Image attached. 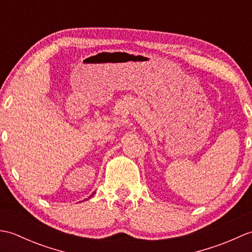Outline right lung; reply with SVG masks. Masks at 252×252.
I'll use <instances>...</instances> for the list:
<instances>
[{"mask_svg":"<svg viewBox=\"0 0 252 252\" xmlns=\"http://www.w3.org/2000/svg\"><path fill=\"white\" fill-rule=\"evenodd\" d=\"M93 195H94V194H93ZM89 198H90V197H89Z\"/></svg>","mask_w":252,"mask_h":252,"instance_id":"add662e5","label":"right lung"}]
</instances>
